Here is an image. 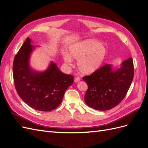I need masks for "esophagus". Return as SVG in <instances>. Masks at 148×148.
Masks as SVG:
<instances>
[{"instance_id": "esophagus-1", "label": "esophagus", "mask_w": 148, "mask_h": 148, "mask_svg": "<svg viewBox=\"0 0 148 148\" xmlns=\"http://www.w3.org/2000/svg\"><path fill=\"white\" fill-rule=\"evenodd\" d=\"M80 81V78H79V77H76L75 78V79H74V82H75V83H78V82H79Z\"/></svg>"}]
</instances>
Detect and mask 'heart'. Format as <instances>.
Returning a JSON list of instances; mask_svg holds the SVG:
<instances>
[{
	"label": "heart",
	"instance_id": "heart-1",
	"mask_svg": "<svg viewBox=\"0 0 148 148\" xmlns=\"http://www.w3.org/2000/svg\"><path fill=\"white\" fill-rule=\"evenodd\" d=\"M107 56L104 45L96 40L86 39L75 43L69 48V54L64 53L62 57L67 64L72 59L78 60V69L82 75L92 74L100 69Z\"/></svg>",
	"mask_w": 148,
	"mask_h": 148
}]
</instances>
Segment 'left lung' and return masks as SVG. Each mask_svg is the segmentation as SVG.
<instances>
[{
  "label": "left lung",
  "mask_w": 148,
  "mask_h": 148,
  "mask_svg": "<svg viewBox=\"0 0 148 148\" xmlns=\"http://www.w3.org/2000/svg\"><path fill=\"white\" fill-rule=\"evenodd\" d=\"M134 76L133 59L128 58L120 67L106 64L83 79L88 84L86 104L97 110H107L117 106L130 88Z\"/></svg>",
  "instance_id": "1"
}]
</instances>
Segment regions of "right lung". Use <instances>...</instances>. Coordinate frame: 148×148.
Wrapping results in <instances>:
<instances>
[{"mask_svg": "<svg viewBox=\"0 0 148 148\" xmlns=\"http://www.w3.org/2000/svg\"><path fill=\"white\" fill-rule=\"evenodd\" d=\"M27 38L13 60V75L18 95L26 104L39 111H51L62 102L65 91L73 83V76L62 73L51 61L46 70L37 71L30 58L38 46Z\"/></svg>", "mask_w": 148, "mask_h": 148, "instance_id": "right-lung-1", "label": "right lung"}]
</instances>
